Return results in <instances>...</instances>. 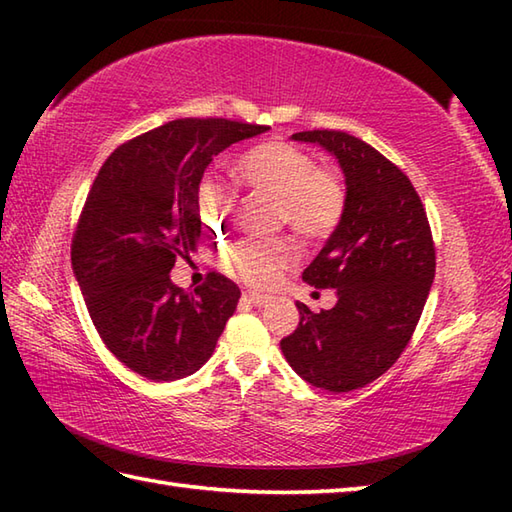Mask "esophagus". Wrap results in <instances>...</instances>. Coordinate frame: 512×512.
Masks as SVG:
<instances>
[{
	"instance_id": "obj_1",
	"label": "esophagus",
	"mask_w": 512,
	"mask_h": 512,
	"mask_svg": "<svg viewBox=\"0 0 512 512\" xmlns=\"http://www.w3.org/2000/svg\"><path fill=\"white\" fill-rule=\"evenodd\" d=\"M242 297H244V301L253 303V306H259V308L266 306V303H268V297H266V295H259V292H250V290H246Z\"/></svg>"
}]
</instances>
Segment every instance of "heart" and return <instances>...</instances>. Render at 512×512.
<instances>
[{
  "label": "heart",
  "instance_id": "obj_1",
  "mask_svg": "<svg viewBox=\"0 0 512 512\" xmlns=\"http://www.w3.org/2000/svg\"><path fill=\"white\" fill-rule=\"evenodd\" d=\"M237 171L257 198L275 200V224H290L306 239H328L341 226L347 209L343 178L330 167H319L310 151L270 140L239 156ZM204 226L224 231L237 217V193L206 178L198 191ZM297 250L288 237L242 239L222 259L226 273L250 286H268L295 262Z\"/></svg>",
  "mask_w": 512,
  "mask_h": 512
}]
</instances>
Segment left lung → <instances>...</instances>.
<instances>
[{
	"instance_id": "left-lung-1",
	"label": "left lung",
	"mask_w": 512,
	"mask_h": 512,
	"mask_svg": "<svg viewBox=\"0 0 512 512\" xmlns=\"http://www.w3.org/2000/svg\"><path fill=\"white\" fill-rule=\"evenodd\" d=\"M339 160L347 209L341 226L303 270L314 288H336V306L312 312L281 352L310 385L343 394L383 376L405 352L436 277V246L420 195L394 162L334 129L292 134Z\"/></svg>"
}]
</instances>
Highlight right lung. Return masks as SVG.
I'll use <instances>...</instances> for the list:
<instances>
[{
  "instance_id": "add662e5",
  "label": "right lung",
  "mask_w": 512,
  "mask_h": 512,
  "mask_svg": "<svg viewBox=\"0 0 512 512\" xmlns=\"http://www.w3.org/2000/svg\"><path fill=\"white\" fill-rule=\"evenodd\" d=\"M266 125L178 118L112 151L72 237V270L96 332L149 380L184 378L209 361L239 288L220 273L193 292L169 277L202 235L198 191L211 160Z\"/></svg>"
}]
</instances>
